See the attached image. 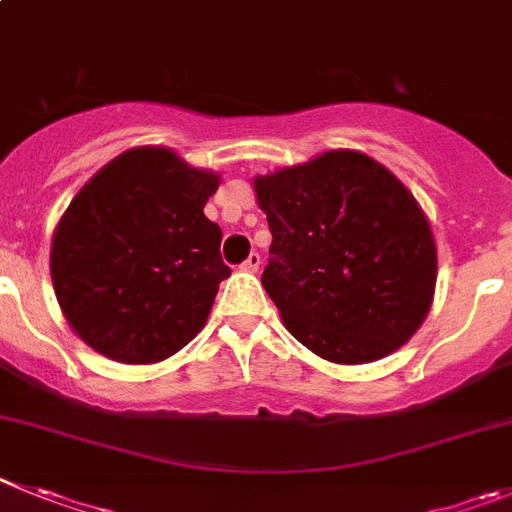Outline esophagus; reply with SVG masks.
Segmentation results:
<instances>
[{"label": "esophagus", "instance_id": "obj_1", "mask_svg": "<svg viewBox=\"0 0 512 512\" xmlns=\"http://www.w3.org/2000/svg\"><path fill=\"white\" fill-rule=\"evenodd\" d=\"M259 266H261V256L256 251H251L248 253V259L241 264V269L243 271H259Z\"/></svg>", "mask_w": 512, "mask_h": 512}]
</instances>
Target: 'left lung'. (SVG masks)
<instances>
[{
	"instance_id": "1",
	"label": "left lung",
	"mask_w": 512,
	"mask_h": 512,
	"mask_svg": "<svg viewBox=\"0 0 512 512\" xmlns=\"http://www.w3.org/2000/svg\"><path fill=\"white\" fill-rule=\"evenodd\" d=\"M253 190L271 231L261 284L304 348L360 365L411 340L434 299L437 243L391 170L332 149L259 175Z\"/></svg>"
}]
</instances>
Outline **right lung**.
<instances>
[{
    "instance_id": "1",
    "label": "right lung",
    "mask_w": 512,
    "mask_h": 512,
    "mask_svg": "<svg viewBox=\"0 0 512 512\" xmlns=\"http://www.w3.org/2000/svg\"><path fill=\"white\" fill-rule=\"evenodd\" d=\"M220 177L167 147L111 159L70 200L50 248L55 297L75 335L126 365L170 358L203 330L223 231L203 208Z\"/></svg>"
}]
</instances>
